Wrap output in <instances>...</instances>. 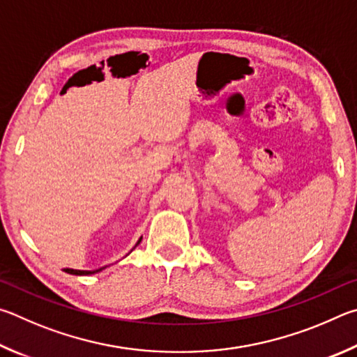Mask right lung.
Masks as SVG:
<instances>
[{"label":"right lung","mask_w":357,"mask_h":357,"mask_svg":"<svg viewBox=\"0 0 357 357\" xmlns=\"http://www.w3.org/2000/svg\"><path fill=\"white\" fill-rule=\"evenodd\" d=\"M141 240H142V238L137 240L136 246L139 245ZM105 268H106V266H103V268H98V270H93V271H83V270H72V268H66L64 271H66V273H68V274H77V276H87V274H96V273H100L102 270H105Z\"/></svg>","instance_id":"add662e5"}]
</instances>
